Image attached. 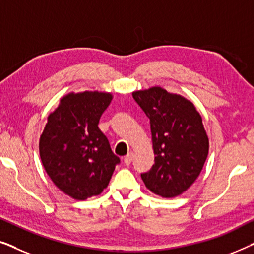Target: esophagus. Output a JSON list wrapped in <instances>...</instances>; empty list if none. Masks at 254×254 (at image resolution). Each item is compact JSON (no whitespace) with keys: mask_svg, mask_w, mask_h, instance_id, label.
<instances>
[{"mask_svg":"<svg viewBox=\"0 0 254 254\" xmlns=\"http://www.w3.org/2000/svg\"><path fill=\"white\" fill-rule=\"evenodd\" d=\"M133 157H134L133 152H128V154L126 155V157L124 158V163H125V164L129 165L130 163H131V161H133Z\"/></svg>","mask_w":254,"mask_h":254,"instance_id":"esophagus-1","label":"esophagus"}]
</instances>
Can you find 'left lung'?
Segmentation results:
<instances>
[{"label": "left lung", "instance_id": "1", "mask_svg": "<svg viewBox=\"0 0 254 254\" xmlns=\"http://www.w3.org/2000/svg\"><path fill=\"white\" fill-rule=\"evenodd\" d=\"M133 98L150 119L155 154L141 178L159 196H178L199 177L209 151L202 118L190 100L161 86L134 91Z\"/></svg>", "mask_w": 254, "mask_h": 254}]
</instances>
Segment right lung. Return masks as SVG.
Here are the masks:
<instances>
[{
	"mask_svg": "<svg viewBox=\"0 0 254 254\" xmlns=\"http://www.w3.org/2000/svg\"><path fill=\"white\" fill-rule=\"evenodd\" d=\"M112 98L102 91L67 93L40 135L39 154L47 175L75 200L99 195L120 162L98 128Z\"/></svg>",
	"mask_w": 254,
	"mask_h": 254,
	"instance_id": "obj_1",
	"label": "right lung"
}]
</instances>
